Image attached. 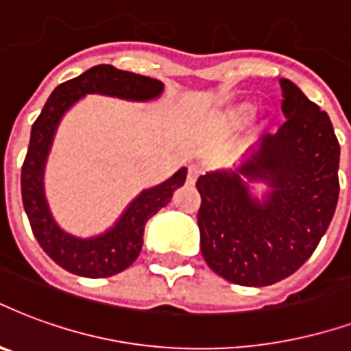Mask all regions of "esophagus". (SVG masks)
<instances>
[{
  "label": "esophagus",
  "instance_id": "34e87169",
  "mask_svg": "<svg viewBox=\"0 0 351 351\" xmlns=\"http://www.w3.org/2000/svg\"><path fill=\"white\" fill-rule=\"evenodd\" d=\"M201 175H202V167H199V165H189L188 178H186V182L195 184L197 178H199Z\"/></svg>",
  "mask_w": 351,
  "mask_h": 351
}]
</instances>
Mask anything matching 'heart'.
<instances>
[{"instance_id":"b5f03b06","label":"heart","mask_w":351,"mask_h":351,"mask_svg":"<svg viewBox=\"0 0 351 351\" xmlns=\"http://www.w3.org/2000/svg\"><path fill=\"white\" fill-rule=\"evenodd\" d=\"M251 115V106H240V108H236V110L228 111L225 119H223V126L227 130H232L236 126H240L247 117Z\"/></svg>"}]
</instances>
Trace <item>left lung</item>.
I'll use <instances>...</instances> for the list:
<instances>
[{
  "label": "left lung",
  "instance_id": "1",
  "mask_svg": "<svg viewBox=\"0 0 351 351\" xmlns=\"http://www.w3.org/2000/svg\"><path fill=\"white\" fill-rule=\"evenodd\" d=\"M287 121L234 171L199 176L201 253L223 279L268 287L300 269L318 247L339 201L341 145L329 115L281 80ZM264 180L262 203L241 178Z\"/></svg>",
  "mask_w": 351,
  "mask_h": 351
}]
</instances>
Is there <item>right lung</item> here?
Returning <instances> with one entry per match:
<instances>
[{
  "label": "right lung",
  "mask_w": 351,
  "mask_h": 351,
  "mask_svg": "<svg viewBox=\"0 0 351 351\" xmlns=\"http://www.w3.org/2000/svg\"><path fill=\"white\" fill-rule=\"evenodd\" d=\"M162 90L163 83L160 80L119 70L111 64H98L82 76L57 85L33 123L20 180L23 208L38 245L51 261L70 274L98 279L121 274L132 266L141 251L145 225L158 210L167 206L173 193L186 182L188 169L182 167L160 186L145 189L106 234L89 240L74 238L63 232L51 219L43 191L44 163L57 124L72 104L89 93L119 96L124 100H150Z\"/></svg>",
  "instance_id": "right-lung-1"
}]
</instances>
